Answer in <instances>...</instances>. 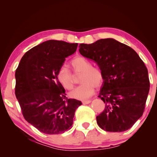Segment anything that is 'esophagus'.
<instances>
[{
	"label": "esophagus",
	"mask_w": 157,
	"mask_h": 157,
	"mask_svg": "<svg viewBox=\"0 0 157 157\" xmlns=\"http://www.w3.org/2000/svg\"><path fill=\"white\" fill-rule=\"evenodd\" d=\"M90 102H91V100H83V101H82V103L83 104H88Z\"/></svg>",
	"instance_id": "esophagus-1"
}]
</instances>
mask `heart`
<instances>
[{"label": "heart", "mask_w": 157, "mask_h": 157, "mask_svg": "<svg viewBox=\"0 0 157 157\" xmlns=\"http://www.w3.org/2000/svg\"><path fill=\"white\" fill-rule=\"evenodd\" d=\"M71 67L75 73L80 74V82L82 83L69 96L75 99H84L90 97L94 92L95 86L98 88L103 82V74L101 69L92 67V63L82 56H77L71 61ZM57 79L64 88L68 90L74 87L73 75L65 66L61 67L58 73Z\"/></svg>", "instance_id": "1"}]
</instances>
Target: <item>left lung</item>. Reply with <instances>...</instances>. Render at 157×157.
<instances>
[{"instance_id": "obj_1", "label": "left lung", "mask_w": 157, "mask_h": 157, "mask_svg": "<svg viewBox=\"0 0 157 157\" xmlns=\"http://www.w3.org/2000/svg\"><path fill=\"white\" fill-rule=\"evenodd\" d=\"M79 52L97 63L103 74L98 97L105 103L96 117L101 129L124 132L142 116L149 92L148 71L144 61L130 46L113 39L80 44Z\"/></svg>"}]
</instances>
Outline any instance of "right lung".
<instances>
[{"instance_id":"right-lung-1","label":"right lung","mask_w":157,"mask_h":157,"mask_svg":"<svg viewBox=\"0 0 157 157\" xmlns=\"http://www.w3.org/2000/svg\"><path fill=\"white\" fill-rule=\"evenodd\" d=\"M78 43L50 40L23 55L16 71L15 94L25 119L40 132L59 134L71 129L80 101L66 97L57 73Z\"/></svg>"}]
</instances>
